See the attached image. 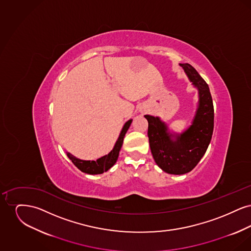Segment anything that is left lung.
I'll return each mask as SVG.
<instances>
[{
	"instance_id": "1",
	"label": "left lung",
	"mask_w": 251,
	"mask_h": 251,
	"mask_svg": "<svg viewBox=\"0 0 251 251\" xmlns=\"http://www.w3.org/2000/svg\"><path fill=\"white\" fill-rule=\"evenodd\" d=\"M192 84L198 89L199 101L191 125L177 133L159 117L144 116L148 122L151 151L157 166L168 174L182 175L196 167L211 142L214 131V105L208 84L192 67L179 64Z\"/></svg>"
}]
</instances>
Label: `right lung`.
Listing matches in <instances>:
<instances>
[{
    "label": "right lung",
    "instance_id": "1",
    "mask_svg": "<svg viewBox=\"0 0 251 251\" xmlns=\"http://www.w3.org/2000/svg\"><path fill=\"white\" fill-rule=\"evenodd\" d=\"M131 121L132 120H129L124 124L113 150L106 155L102 156V157L97 159L96 161L81 160V159L76 158L75 156L72 155V153H70V152H67V155L72 160L74 166L84 173L90 174V175H97V174H102L103 172H106L118 161L120 149L123 144L124 136L131 126Z\"/></svg>",
    "mask_w": 251,
    "mask_h": 251
}]
</instances>
